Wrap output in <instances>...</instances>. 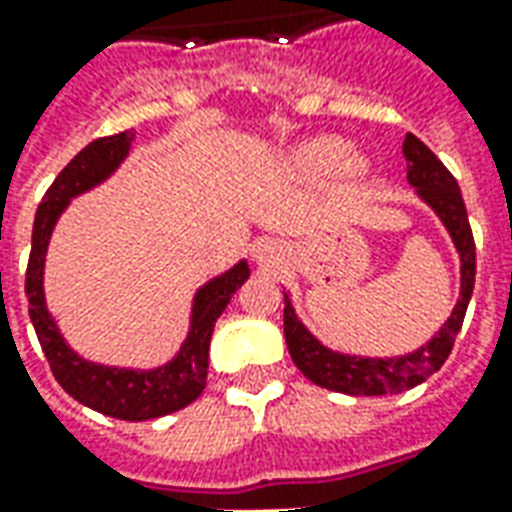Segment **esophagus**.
<instances>
[{"label": "esophagus", "instance_id": "obj_1", "mask_svg": "<svg viewBox=\"0 0 512 512\" xmlns=\"http://www.w3.org/2000/svg\"><path fill=\"white\" fill-rule=\"evenodd\" d=\"M255 257H257V263L277 266V263H282V257H285V246L279 244V241L266 238V241H260V244L255 246Z\"/></svg>", "mask_w": 512, "mask_h": 512}]
</instances>
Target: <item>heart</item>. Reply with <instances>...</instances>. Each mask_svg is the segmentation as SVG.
Masks as SVG:
<instances>
[{"label": "heart", "instance_id": "heart-1", "mask_svg": "<svg viewBox=\"0 0 512 512\" xmlns=\"http://www.w3.org/2000/svg\"><path fill=\"white\" fill-rule=\"evenodd\" d=\"M293 164L301 175H310V178L332 175L337 169H343L345 164H348V172H354V175L365 172V161L351 158L348 142L337 139V136H321V139H312L307 145H301L293 156Z\"/></svg>", "mask_w": 512, "mask_h": 512}]
</instances>
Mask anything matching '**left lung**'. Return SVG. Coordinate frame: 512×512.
<instances>
[{"label": "left lung", "mask_w": 512, "mask_h": 512, "mask_svg": "<svg viewBox=\"0 0 512 512\" xmlns=\"http://www.w3.org/2000/svg\"><path fill=\"white\" fill-rule=\"evenodd\" d=\"M403 156L408 164V183L417 189L422 200L439 213L444 227L450 230L455 249L461 255V299L455 310L441 326V332L425 343L419 351L395 359H365V356L334 354L326 345L312 337L304 323L296 318L293 304L285 296V343L293 362L312 384L343 392V395H397L411 386L422 384L433 376L450 356L455 337L461 332L463 315L469 307L474 290V238L463 205L461 189L450 175V169L441 164L436 153L414 134L403 139Z\"/></svg>", "instance_id": "8db88e82"}]
</instances>
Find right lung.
I'll list each match as a JSON object with an SVG mask.
<instances>
[{
  "label": "right lung",
  "mask_w": 512,
  "mask_h": 512,
  "mask_svg": "<svg viewBox=\"0 0 512 512\" xmlns=\"http://www.w3.org/2000/svg\"><path fill=\"white\" fill-rule=\"evenodd\" d=\"M131 139H134V131L95 139L84 150H79L71 158V164L54 178L49 191L43 194L38 213H35L24 290H27L29 318L38 334L40 348L49 359L51 373L60 381L62 389L76 397L79 403L101 411L106 417L142 422V419L172 414L200 397V392L205 389V378H208V348H211L213 323L230 304L235 290L246 282L249 266L241 260L227 274L211 279L208 285L197 290L189 337L180 345L178 356L169 365L156 367V370H120V367L84 362L82 356L73 354L68 343L62 340V334L57 332V323L51 321L46 299H43L46 246H49L54 224L65 211V205L71 202V197L93 189L101 180L109 178L117 164L126 158Z\"/></svg>",
  "instance_id": "obj_1"
}]
</instances>
